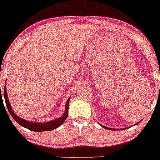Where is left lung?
Returning <instances> with one entry per match:
<instances>
[{"mask_svg": "<svg viewBox=\"0 0 160 160\" xmlns=\"http://www.w3.org/2000/svg\"><path fill=\"white\" fill-rule=\"evenodd\" d=\"M99 125H100L101 127L106 128V129H107V130H118V129H112V128H108V127L103 126V125H101V124H99ZM128 128H130V127H128ZM125 128H123V129H120V130H125Z\"/></svg>", "mask_w": 160, "mask_h": 160, "instance_id": "left-lung-1", "label": "left lung"}]
</instances>
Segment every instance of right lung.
Listing matches in <instances>:
<instances>
[{
    "label": "right lung",
    "instance_id": "add662e5",
    "mask_svg": "<svg viewBox=\"0 0 160 160\" xmlns=\"http://www.w3.org/2000/svg\"><path fill=\"white\" fill-rule=\"evenodd\" d=\"M1 96L2 99V95L1 93ZM4 98L5 101H6V106L8 108V111L10 112V116L12 117L15 121L18 123H19L21 126L24 127L27 129L31 130V131H35V132H43V131H50V130H53L56 128H59L60 125L63 124L65 120H67L68 117V112H69V103L70 97L68 98V100L66 103V106H65V111L63 116H61L59 118L54 119L53 120L49 122H34V121H29V120H26L25 119L22 118L19 116H18L15 112L12 110L11 106L8 100V96L7 95V91H6V86H5L4 88Z\"/></svg>",
    "mask_w": 160,
    "mask_h": 160
}]
</instances>
